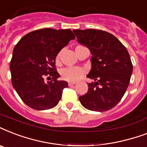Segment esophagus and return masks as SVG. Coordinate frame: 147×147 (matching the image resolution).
<instances>
[{"label":"esophagus","instance_id":"34e87169","mask_svg":"<svg viewBox=\"0 0 147 147\" xmlns=\"http://www.w3.org/2000/svg\"><path fill=\"white\" fill-rule=\"evenodd\" d=\"M76 84L75 82H69V86H72V85H74Z\"/></svg>","mask_w":147,"mask_h":147}]
</instances>
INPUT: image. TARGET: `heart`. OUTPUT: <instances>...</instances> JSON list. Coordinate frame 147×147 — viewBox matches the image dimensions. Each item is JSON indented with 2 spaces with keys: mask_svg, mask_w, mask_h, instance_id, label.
<instances>
[{
  "mask_svg": "<svg viewBox=\"0 0 147 147\" xmlns=\"http://www.w3.org/2000/svg\"><path fill=\"white\" fill-rule=\"evenodd\" d=\"M60 54H58L56 56V61L59 59ZM85 74L84 69L80 67H66L62 69L61 76L64 80L67 82H75L78 79H80Z\"/></svg>",
  "mask_w": 147,
  "mask_h": 147,
  "instance_id": "1",
  "label": "heart"
}]
</instances>
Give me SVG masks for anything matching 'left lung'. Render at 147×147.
I'll return each instance as SVG.
<instances>
[{"label": "left lung", "mask_w": 147, "mask_h": 147, "mask_svg": "<svg viewBox=\"0 0 147 147\" xmlns=\"http://www.w3.org/2000/svg\"><path fill=\"white\" fill-rule=\"evenodd\" d=\"M77 41L92 53V69L88 78V90L78 98L86 109L102 112L111 109L127 88L133 65L127 50L120 40L106 31L73 30Z\"/></svg>", "instance_id": "obj_1"}]
</instances>
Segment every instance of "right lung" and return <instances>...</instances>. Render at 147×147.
Returning <instances> with one entry per match:
<instances>
[{
	"instance_id": "obj_1",
	"label": "right lung",
	"mask_w": 147,
	"mask_h": 147,
	"mask_svg": "<svg viewBox=\"0 0 147 147\" xmlns=\"http://www.w3.org/2000/svg\"><path fill=\"white\" fill-rule=\"evenodd\" d=\"M75 38L69 29L45 28L27 33L15 46L10 64L11 82L29 107L43 111L58 105L68 82L58 80L55 58ZM46 76L51 79L47 83Z\"/></svg>"
}]
</instances>
